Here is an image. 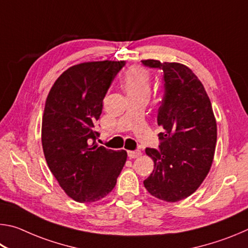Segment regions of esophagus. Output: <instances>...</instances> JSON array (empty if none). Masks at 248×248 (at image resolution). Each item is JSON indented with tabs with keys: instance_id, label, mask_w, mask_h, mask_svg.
Segmentation results:
<instances>
[{
	"instance_id": "34e87169",
	"label": "esophagus",
	"mask_w": 248,
	"mask_h": 248,
	"mask_svg": "<svg viewBox=\"0 0 248 248\" xmlns=\"http://www.w3.org/2000/svg\"><path fill=\"white\" fill-rule=\"evenodd\" d=\"M141 151L136 150V151H128V156L129 158H137L141 156Z\"/></svg>"
}]
</instances>
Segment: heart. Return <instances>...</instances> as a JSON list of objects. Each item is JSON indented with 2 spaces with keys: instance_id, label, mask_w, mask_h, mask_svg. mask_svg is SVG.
Returning a JSON list of instances; mask_svg holds the SVG:
<instances>
[{
  "instance_id": "b5f03b06",
  "label": "heart",
  "mask_w": 248,
  "mask_h": 248,
  "mask_svg": "<svg viewBox=\"0 0 248 248\" xmlns=\"http://www.w3.org/2000/svg\"><path fill=\"white\" fill-rule=\"evenodd\" d=\"M123 85L129 98L138 96H149L151 90V78L148 71L140 66H133L125 72Z\"/></svg>"
}]
</instances>
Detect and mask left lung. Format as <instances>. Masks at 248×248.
I'll use <instances>...</instances> for the list:
<instances>
[{
    "label": "left lung",
    "mask_w": 248,
    "mask_h": 248,
    "mask_svg": "<svg viewBox=\"0 0 248 248\" xmlns=\"http://www.w3.org/2000/svg\"><path fill=\"white\" fill-rule=\"evenodd\" d=\"M163 72L164 94L158 108V150L145 149L154 170L143 184L156 198L176 202L198 189L211 167L217 123L211 102L198 78L186 65L141 61Z\"/></svg>",
    "instance_id": "1"
}]
</instances>
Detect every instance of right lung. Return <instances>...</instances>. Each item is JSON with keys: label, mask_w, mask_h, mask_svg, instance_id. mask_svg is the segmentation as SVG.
<instances>
[{"label": "right lung", "mask_w": 248, "mask_h": 248, "mask_svg": "<svg viewBox=\"0 0 248 248\" xmlns=\"http://www.w3.org/2000/svg\"><path fill=\"white\" fill-rule=\"evenodd\" d=\"M124 63L106 60L71 66L46 100L41 128L46 161L62 189L78 202L107 196L127 161L124 150L99 145L95 129L103 99Z\"/></svg>", "instance_id": "obj_1"}]
</instances>
